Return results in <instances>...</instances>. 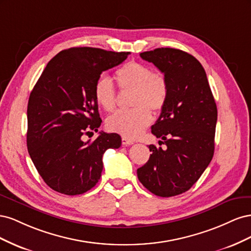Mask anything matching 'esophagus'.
Instances as JSON below:
<instances>
[{
  "label": "esophagus",
  "instance_id": "1",
  "mask_svg": "<svg viewBox=\"0 0 251 251\" xmlns=\"http://www.w3.org/2000/svg\"><path fill=\"white\" fill-rule=\"evenodd\" d=\"M121 142H123V146H125V147L132 146V144L134 143L132 140L127 139V138H126V137H123V139H121Z\"/></svg>",
  "mask_w": 251,
  "mask_h": 251
}]
</instances>
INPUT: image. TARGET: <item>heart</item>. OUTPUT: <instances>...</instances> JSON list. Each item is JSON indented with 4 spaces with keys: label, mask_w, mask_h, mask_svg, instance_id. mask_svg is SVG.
Wrapping results in <instances>:
<instances>
[{
    "label": "heart",
    "mask_w": 251,
    "mask_h": 251,
    "mask_svg": "<svg viewBox=\"0 0 251 251\" xmlns=\"http://www.w3.org/2000/svg\"><path fill=\"white\" fill-rule=\"evenodd\" d=\"M120 90H132V109L117 111L108 117V130L128 139L139 137L151 121L150 109L160 112L168 101L169 81L160 72H153L147 65L128 62L115 73ZM94 98L104 111H112L116 105V92L107 76L98 77L94 85Z\"/></svg>",
    "instance_id": "b5f03b06"
}]
</instances>
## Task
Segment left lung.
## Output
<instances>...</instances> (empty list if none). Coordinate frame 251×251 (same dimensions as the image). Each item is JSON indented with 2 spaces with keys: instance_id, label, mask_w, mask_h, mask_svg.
Listing matches in <instances>:
<instances>
[{
  "instance_id": "left-lung-1",
  "label": "left lung",
  "mask_w": 251,
  "mask_h": 251,
  "mask_svg": "<svg viewBox=\"0 0 251 251\" xmlns=\"http://www.w3.org/2000/svg\"><path fill=\"white\" fill-rule=\"evenodd\" d=\"M140 57L164 74L170 93L151 126L166 149L149 146L151 154L137 176L156 196H177L198 181L214 156L217 105L204 68L187 52L157 48L140 53Z\"/></svg>"
}]
</instances>
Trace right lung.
<instances>
[{
  "label": "right lung",
  "instance_id": "obj_1",
  "mask_svg": "<svg viewBox=\"0 0 251 251\" xmlns=\"http://www.w3.org/2000/svg\"><path fill=\"white\" fill-rule=\"evenodd\" d=\"M128 54L91 47L66 49L50 60L35 83L27 108V148L53 191L69 196L88 192L100 179L104 151L121 146L115 133L100 132L93 141L82 137L97 132L101 124L95 81Z\"/></svg>",
  "mask_w": 251,
  "mask_h": 251
}]
</instances>
